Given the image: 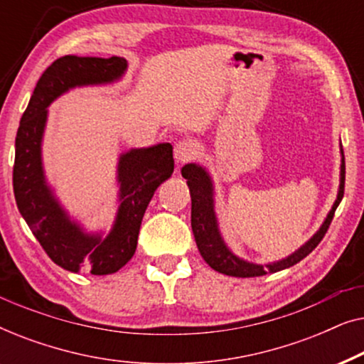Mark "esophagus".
Segmentation results:
<instances>
[{"label":"esophagus","mask_w":364,"mask_h":364,"mask_svg":"<svg viewBox=\"0 0 364 364\" xmlns=\"http://www.w3.org/2000/svg\"><path fill=\"white\" fill-rule=\"evenodd\" d=\"M196 156H197V147L196 144L191 141H181L176 144V147H173V157H176V161L181 164L192 161Z\"/></svg>","instance_id":"34e87169"}]
</instances>
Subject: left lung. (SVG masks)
<instances>
[{
    "mask_svg": "<svg viewBox=\"0 0 364 364\" xmlns=\"http://www.w3.org/2000/svg\"><path fill=\"white\" fill-rule=\"evenodd\" d=\"M341 152V167H340V188H338L336 200L333 203L331 210L328 212L325 222L318 228V232L308 240L305 245H301L296 252L287 258H282L278 262H270L265 265L260 263L247 262L243 258L237 257L223 240L220 228H218L217 215H215V198H213V182L210 173L207 172L205 167L198 166V164H186L182 167V177L187 178L188 191H191L192 198V232L196 237V243L198 252L203 260L212 267L213 270L228 277L238 278H250V277H262L267 273H275L285 268H290L295 263L301 262L303 258L315 250L321 238L330 227L335 215L336 207L340 205L343 193H345V154Z\"/></svg>",
    "mask_w": 364,
    "mask_h": 364,
    "instance_id": "8db88e82",
    "label": "left lung"
}]
</instances>
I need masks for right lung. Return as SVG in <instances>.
<instances>
[{"label": "right lung", "instance_id": "1", "mask_svg": "<svg viewBox=\"0 0 364 364\" xmlns=\"http://www.w3.org/2000/svg\"><path fill=\"white\" fill-rule=\"evenodd\" d=\"M127 69L124 58L63 56L34 87L16 134L13 188L18 210L49 258L64 270L91 275L116 273L131 260L146 208L154 192L173 172L172 146L131 149L119 156V207L109 233L86 232L73 220L44 176L43 136L48 107L69 89L119 81Z\"/></svg>", "mask_w": 364, "mask_h": 364}]
</instances>
